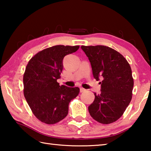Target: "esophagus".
Masks as SVG:
<instances>
[{
	"label": "esophagus",
	"instance_id": "34e87169",
	"mask_svg": "<svg viewBox=\"0 0 151 151\" xmlns=\"http://www.w3.org/2000/svg\"><path fill=\"white\" fill-rule=\"evenodd\" d=\"M86 90L85 88H82V87H81L80 88V92L81 93H83V92H84V91H85Z\"/></svg>",
	"mask_w": 151,
	"mask_h": 151
}]
</instances>
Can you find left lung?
Wrapping results in <instances>:
<instances>
[{"label":"left lung","mask_w":151,"mask_h":151,"mask_svg":"<svg viewBox=\"0 0 151 151\" xmlns=\"http://www.w3.org/2000/svg\"><path fill=\"white\" fill-rule=\"evenodd\" d=\"M90 61L94 78H103L100 94L94 93L88 106L91 116L101 124H111L123 114L132 99L134 81L131 66L118 51L103 45L81 46Z\"/></svg>","instance_id":"1"}]
</instances>
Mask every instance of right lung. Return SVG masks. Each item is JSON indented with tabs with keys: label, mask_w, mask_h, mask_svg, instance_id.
<instances>
[{
	"label": "right lung",
	"mask_w": 151,
	"mask_h": 151,
	"mask_svg": "<svg viewBox=\"0 0 151 151\" xmlns=\"http://www.w3.org/2000/svg\"><path fill=\"white\" fill-rule=\"evenodd\" d=\"M79 46L56 45L40 51L28 63L23 76L24 96L34 115L47 124L57 123L68 112V104L80 92L78 87L59 85L66 55Z\"/></svg>",
	"instance_id": "obj_1"
}]
</instances>
